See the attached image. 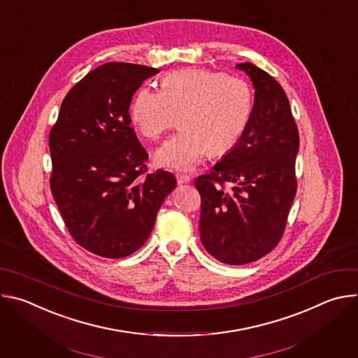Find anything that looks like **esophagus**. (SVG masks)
Returning <instances> with one entry per match:
<instances>
[{"instance_id": "34e87169", "label": "esophagus", "mask_w": 358, "mask_h": 358, "mask_svg": "<svg viewBox=\"0 0 358 358\" xmlns=\"http://www.w3.org/2000/svg\"><path fill=\"white\" fill-rule=\"evenodd\" d=\"M176 178H177V182H178V184H185V182H189V181H191V177H189L188 174H184V173H177Z\"/></svg>"}]
</instances>
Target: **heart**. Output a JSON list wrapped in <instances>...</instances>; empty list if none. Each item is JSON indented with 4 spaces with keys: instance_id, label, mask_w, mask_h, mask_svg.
Segmentation results:
<instances>
[{
    "instance_id": "b5f03b06",
    "label": "heart",
    "mask_w": 358,
    "mask_h": 358,
    "mask_svg": "<svg viewBox=\"0 0 358 358\" xmlns=\"http://www.w3.org/2000/svg\"><path fill=\"white\" fill-rule=\"evenodd\" d=\"M253 109L250 85L239 76L188 68L167 73L160 90L143 86L130 105L134 129L147 140H159L174 127L182 130L156 152L167 169L189 170L207 152L224 155L243 136Z\"/></svg>"
}]
</instances>
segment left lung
<instances>
[{
  "instance_id": "left-lung-1",
  "label": "left lung",
  "mask_w": 358,
  "mask_h": 358,
  "mask_svg": "<svg viewBox=\"0 0 358 358\" xmlns=\"http://www.w3.org/2000/svg\"><path fill=\"white\" fill-rule=\"evenodd\" d=\"M255 86L249 124L208 174L195 178L201 195V242L228 265L268 255L283 236L296 195L299 130L280 83L253 64H238Z\"/></svg>"
}]
</instances>
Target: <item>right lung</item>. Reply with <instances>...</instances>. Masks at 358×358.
I'll list each match as a JSON object with an SVG mask.
<instances>
[{"mask_svg":"<svg viewBox=\"0 0 358 358\" xmlns=\"http://www.w3.org/2000/svg\"><path fill=\"white\" fill-rule=\"evenodd\" d=\"M156 68L109 62L89 72L65 96L49 131V185L76 243L117 259L140 249L155 227L170 171L148 173V152L130 127L129 108Z\"/></svg>","mask_w":358,"mask_h":358,"instance_id":"add662e5","label":"right lung"}]
</instances>
